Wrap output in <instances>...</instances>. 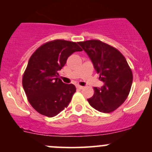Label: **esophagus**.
<instances>
[{"label": "esophagus", "instance_id": "34e87169", "mask_svg": "<svg viewBox=\"0 0 152 152\" xmlns=\"http://www.w3.org/2000/svg\"><path fill=\"white\" fill-rule=\"evenodd\" d=\"M76 87H77L78 89H79V90H82V89L84 88L83 86H81V85H76Z\"/></svg>", "mask_w": 152, "mask_h": 152}]
</instances>
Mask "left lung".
Wrapping results in <instances>:
<instances>
[{
	"instance_id": "obj_1",
	"label": "left lung",
	"mask_w": 152,
	"mask_h": 152,
	"mask_svg": "<svg viewBox=\"0 0 152 152\" xmlns=\"http://www.w3.org/2000/svg\"><path fill=\"white\" fill-rule=\"evenodd\" d=\"M91 59L95 70L104 82L102 87H93L94 94L89 104L102 113H110L118 108L128 97L133 76L124 55L115 48L98 39L79 42Z\"/></svg>"
}]
</instances>
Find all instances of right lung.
I'll use <instances>...</instances> for the list:
<instances>
[{"label":"right lung","instance_id":"1","mask_svg":"<svg viewBox=\"0 0 152 152\" xmlns=\"http://www.w3.org/2000/svg\"><path fill=\"white\" fill-rule=\"evenodd\" d=\"M82 50L76 42L55 39L34 52L23 76V87L29 103L37 112L51 118L68 106L76 87L63 83L58 78V71L72 53Z\"/></svg>","mask_w":152,"mask_h":152}]
</instances>
